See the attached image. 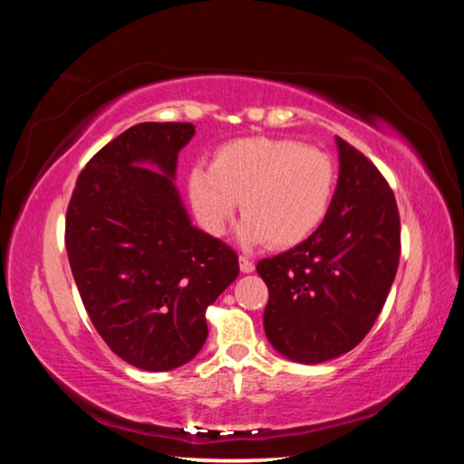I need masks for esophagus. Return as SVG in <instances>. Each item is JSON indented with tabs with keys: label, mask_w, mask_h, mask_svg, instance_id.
<instances>
[{
	"label": "esophagus",
	"mask_w": 464,
	"mask_h": 464,
	"mask_svg": "<svg viewBox=\"0 0 464 464\" xmlns=\"http://www.w3.org/2000/svg\"><path fill=\"white\" fill-rule=\"evenodd\" d=\"M239 268H241V272L243 274H251V272H254L256 270V266H254V262H251L249 260V257H239Z\"/></svg>",
	"instance_id": "34e87169"
}]
</instances>
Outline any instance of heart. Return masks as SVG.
<instances>
[{"label": "heart", "instance_id": "heart-1", "mask_svg": "<svg viewBox=\"0 0 464 464\" xmlns=\"http://www.w3.org/2000/svg\"><path fill=\"white\" fill-rule=\"evenodd\" d=\"M335 186L332 157L290 139L243 137L221 145L210 168L188 176V196L202 229L221 237L237 210L246 246H298L324 223Z\"/></svg>", "mask_w": 464, "mask_h": 464}]
</instances>
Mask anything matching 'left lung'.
Listing matches in <instances>:
<instances>
[{"label":"left lung","instance_id":"8db88e82","mask_svg":"<svg viewBox=\"0 0 464 464\" xmlns=\"http://www.w3.org/2000/svg\"><path fill=\"white\" fill-rule=\"evenodd\" d=\"M340 178L309 239L256 266L268 286L264 329L274 350L319 364L364 340L387 301L401 254L395 194L356 147L337 137Z\"/></svg>","mask_w":464,"mask_h":464}]
</instances>
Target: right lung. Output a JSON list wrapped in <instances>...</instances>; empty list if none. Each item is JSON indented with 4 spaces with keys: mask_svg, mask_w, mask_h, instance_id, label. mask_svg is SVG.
<instances>
[{
    "mask_svg": "<svg viewBox=\"0 0 464 464\" xmlns=\"http://www.w3.org/2000/svg\"><path fill=\"white\" fill-rule=\"evenodd\" d=\"M192 137L190 122L135 124L92 157L67 207L69 266L93 327L151 372L198 354L204 313L239 274L237 254L196 229L174 184Z\"/></svg>",
    "mask_w": 464,
    "mask_h": 464,
    "instance_id": "obj_1",
    "label": "right lung"
}]
</instances>
